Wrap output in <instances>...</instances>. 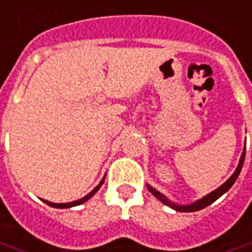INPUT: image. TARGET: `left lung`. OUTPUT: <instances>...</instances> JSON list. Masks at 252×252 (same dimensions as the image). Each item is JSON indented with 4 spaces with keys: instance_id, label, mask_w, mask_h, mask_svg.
<instances>
[{
    "instance_id": "8db88e82",
    "label": "left lung",
    "mask_w": 252,
    "mask_h": 252,
    "mask_svg": "<svg viewBox=\"0 0 252 252\" xmlns=\"http://www.w3.org/2000/svg\"><path fill=\"white\" fill-rule=\"evenodd\" d=\"M244 157H246V149H244V152H243V155H241L240 157V161H239V165H237V168H236V171L233 172V175L230 176L229 179H227L226 182L223 185H220L218 189H215L214 191H211L210 194H207V196H204L203 198H200V200H197V201H194V203H191V204H188V205H178L175 204V203H172V201H169L168 198L165 197L164 194H161L158 190H156L155 188H152L150 185H148V189L149 191L155 196V197H157L161 203H164L165 205H168V207H171V208H174V210H176V211L179 212H193V211H198V210H203V208H205L207 205L212 204L215 200H218V198L223 194V193H226L232 186H233V184L236 182V179H237V176H239V174H240L241 168H243V162H244Z\"/></svg>"
}]
</instances>
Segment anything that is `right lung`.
<instances>
[{
	"instance_id": "obj_1",
	"label": "right lung",
	"mask_w": 252,
	"mask_h": 252,
	"mask_svg": "<svg viewBox=\"0 0 252 252\" xmlns=\"http://www.w3.org/2000/svg\"><path fill=\"white\" fill-rule=\"evenodd\" d=\"M103 181H104V178L100 181V184L97 185L96 188L94 189V190L91 191V193H88L87 196H84L83 198H80V200H76V201H71V203H61V204H56V203H51V201H47V200H42L45 204L48 205H51V207H55V208H70V207H76V205H80V204H83V203H85L87 200H90L95 193H96L99 189H100V186H102V184H103Z\"/></svg>"
}]
</instances>
